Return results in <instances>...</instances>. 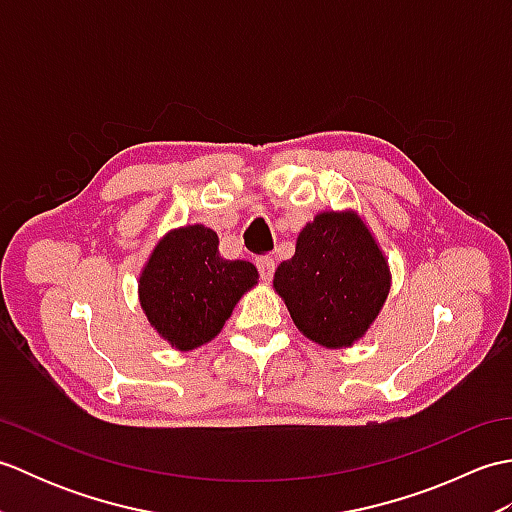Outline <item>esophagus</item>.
Instances as JSON below:
<instances>
[{"label":"esophagus","mask_w":512,"mask_h":512,"mask_svg":"<svg viewBox=\"0 0 512 512\" xmlns=\"http://www.w3.org/2000/svg\"><path fill=\"white\" fill-rule=\"evenodd\" d=\"M257 268H259V275H262V279L270 281L275 275V259L273 257H259Z\"/></svg>","instance_id":"1"}]
</instances>
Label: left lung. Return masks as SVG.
<instances>
[{
  "mask_svg": "<svg viewBox=\"0 0 512 512\" xmlns=\"http://www.w3.org/2000/svg\"><path fill=\"white\" fill-rule=\"evenodd\" d=\"M273 288L306 339L343 350L378 319L391 270L361 213L321 211L301 228L295 255L277 266Z\"/></svg>",
  "mask_w": 512,
  "mask_h": 512,
  "instance_id": "obj_1",
  "label": "left lung"
}]
</instances>
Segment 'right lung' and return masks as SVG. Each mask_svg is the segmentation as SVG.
<instances>
[{
    "mask_svg": "<svg viewBox=\"0 0 512 512\" xmlns=\"http://www.w3.org/2000/svg\"><path fill=\"white\" fill-rule=\"evenodd\" d=\"M217 246L220 237L204 224L171 228L140 270V308L160 339L180 352L213 341L259 281L253 264L224 259Z\"/></svg>",
    "mask_w": 512,
    "mask_h": 512,
    "instance_id": "add662e5",
    "label": "right lung"
}]
</instances>
